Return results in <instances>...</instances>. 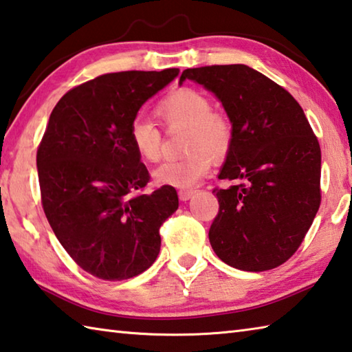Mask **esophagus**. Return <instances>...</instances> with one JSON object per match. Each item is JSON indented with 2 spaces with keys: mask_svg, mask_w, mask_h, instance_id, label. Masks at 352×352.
I'll list each match as a JSON object with an SVG mask.
<instances>
[{
  "mask_svg": "<svg viewBox=\"0 0 352 352\" xmlns=\"http://www.w3.org/2000/svg\"><path fill=\"white\" fill-rule=\"evenodd\" d=\"M192 195H194V190L192 189H180V190H178V197H180L182 201L189 200V198L192 197Z\"/></svg>",
  "mask_w": 352,
  "mask_h": 352,
  "instance_id": "obj_1",
  "label": "esophagus"
}]
</instances>
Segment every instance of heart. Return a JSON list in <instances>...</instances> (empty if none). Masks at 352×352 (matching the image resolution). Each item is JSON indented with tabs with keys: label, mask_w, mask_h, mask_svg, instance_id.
I'll return each instance as SVG.
<instances>
[{
	"label": "heart",
	"mask_w": 352,
	"mask_h": 352,
	"mask_svg": "<svg viewBox=\"0 0 352 352\" xmlns=\"http://www.w3.org/2000/svg\"><path fill=\"white\" fill-rule=\"evenodd\" d=\"M157 117L168 131L188 129L183 158L166 160L154 170V180L163 186L192 188L208 175L214 157L231 148L234 126L226 113L214 111L212 100L192 87H180L160 100ZM129 140L140 158L155 163L163 154V133L151 120L137 117L129 126Z\"/></svg>",
	"instance_id": "1"
}]
</instances>
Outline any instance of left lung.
<instances>
[{
    "label": "left lung",
    "mask_w": 352,
    "mask_h": 352,
    "mask_svg": "<svg viewBox=\"0 0 352 352\" xmlns=\"http://www.w3.org/2000/svg\"><path fill=\"white\" fill-rule=\"evenodd\" d=\"M214 92L234 126V138L215 188L219 214L209 229L214 252L241 271H270L302 245L320 208L322 152L292 95L245 65L183 70Z\"/></svg>",
    "instance_id": "8db88e82"
}]
</instances>
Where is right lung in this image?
<instances>
[{
  "mask_svg": "<svg viewBox=\"0 0 352 352\" xmlns=\"http://www.w3.org/2000/svg\"><path fill=\"white\" fill-rule=\"evenodd\" d=\"M178 69L104 74L63 95L36 151L44 214L81 270L109 282L154 263L160 228L178 208L175 188L143 190L151 175L129 140L146 101Z\"/></svg>",
  "mask_w": 352,
  "mask_h": 352,
  "instance_id": "obj_1",
  "label": "right lung"
}]
</instances>
